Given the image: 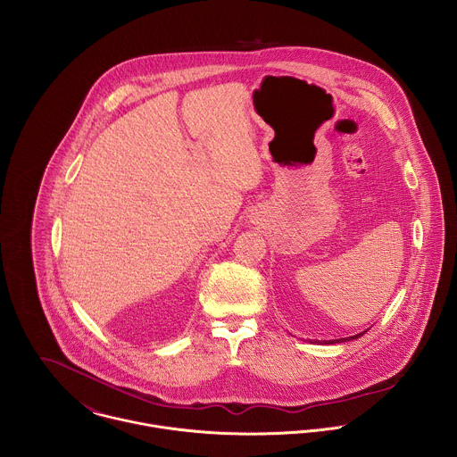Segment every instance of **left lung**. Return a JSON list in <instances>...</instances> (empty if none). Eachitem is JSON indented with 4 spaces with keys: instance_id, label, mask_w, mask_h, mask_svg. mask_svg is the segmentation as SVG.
<instances>
[{
    "instance_id": "left-lung-1",
    "label": "left lung",
    "mask_w": 457,
    "mask_h": 457,
    "mask_svg": "<svg viewBox=\"0 0 457 457\" xmlns=\"http://www.w3.org/2000/svg\"><path fill=\"white\" fill-rule=\"evenodd\" d=\"M366 332V330H364ZM364 332H361V334H355V336H352V337H341V339H330V341H324L326 345H334V343H343V341H350V339H357V337H361ZM317 343H320V341H317Z\"/></svg>"
}]
</instances>
